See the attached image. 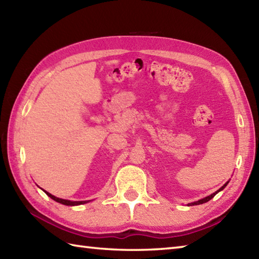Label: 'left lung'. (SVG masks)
Segmentation results:
<instances>
[{"label": "left lung", "instance_id": "1", "mask_svg": "<svg viewBox=\"0 0 259 259\" xmlns=\"http://www.w3.org/2000/svg\"><path fill=\"white\" fill-rule=\"evenodd\" d=\"M228 183H229V180L227 181L226 184H225L223 187H221V188H219L217 191H214L213 194H211V195H209V196H207V197H205V198H202V199H199L198 201H194V202H190V203H188V206H195V205H201V203H205V202H207V201H209L211 199V198H213L214 196H216L219 191H222L225 187H226L227 185H228Z\"/></svg>", "mask_w": 259, "mask_h": 259}]
</instances>
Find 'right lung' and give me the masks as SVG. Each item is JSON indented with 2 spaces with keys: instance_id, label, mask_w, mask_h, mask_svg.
Instances as JSON below:
<instances>
[{
  "instance_id": "obj_1",
  "label": "right lung",
  "mask_w": 259,
  "mask_h": 259,
  "mask_svg": "<svg viewBox=\"0 0 259 259\" xmlns=\"http://www.w3.org/2000/svg\"><path fill=\"white\" fill-rule=\"evenodd\" d=\"M43 190V189H42ZM46 192V194L51 198V199H53V200H56L57 202H60V203H62V205H65V206H79V205H83V203H87V202H89L90 200H84V201H72V200H68V199H62V198H58V197H56V196H53V195H51L50 192H48L47 190H43Z\"/></svg>"
}]
</instances>
